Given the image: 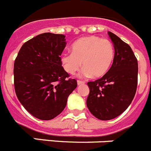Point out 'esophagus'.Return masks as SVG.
Wrapping results in <instances>:
<instances>
[{
	"label": "esophagus",
	"instance_id": "1",
	"mask_svg": "<svg viewBox=\"0 0 151 151\" xmlns=\"http://www.w3.org/2000/svg\"><path fill=\"white\" fill-rule=\"evenodd\" d=\"M85 81H80V80H78L77 81V84H78V85H84L85 84Z\"/></svg>",
	"mask_w": 151,
	"mask_h": 151
}]
</instances>
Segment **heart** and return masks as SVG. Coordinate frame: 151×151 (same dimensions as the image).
<instances>
[{"instance_id":"1","label":"heart","mask_w":151,"mask_h":151,"mask_svg":"<svg viewBox=\"0 0 151 151\" xmlns=\"http://www.w3.org/2000/svg\"><path fill=\"white\" fill-rule=\"evenodd\" d=\"M72 53L60 57L63 70L73 75L80 70L82 63L83 74L95 78H101L110 70L114 60L115 50L109 40L96 36L81 37L71 47Z\"/></svg>"}]
</instances>
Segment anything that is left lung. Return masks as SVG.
<instances>
[{"label": "left lung", "instance_id": "1", "mask_svg": "<svg viewBox=\"0 0 151 151\" xmlns=\"http://www.w3.org/2000/svg\"><path fill=\"white\" fill-rule=\"evenodd\" d=\"M115 56L112 66L102 78L89 81L87 106L93 115L109 121L122 114L135 96L138 83V60L129 45L109 31Z\"/></svg>", "mask_w": 151, "mask_h": 151}]
</instances>
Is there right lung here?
Instances as JSON below:
<instances>
[{"instance_id": "1", "label": "right lung", "mask_w": 151, "mask_h": 151, "mask_svg": "<svg viewBox=\"0 0 151 151\" xmlns=\"http://www.w3.org/2000/svg\"><path fill=\"white\" fill-rule=\"evenodd\" d=\"M65 36L44 33L23 44L14 63V87L21 104L43 121L63 111L69 95L77 87L60 63Z\"/></svg>"}]
</instances>
